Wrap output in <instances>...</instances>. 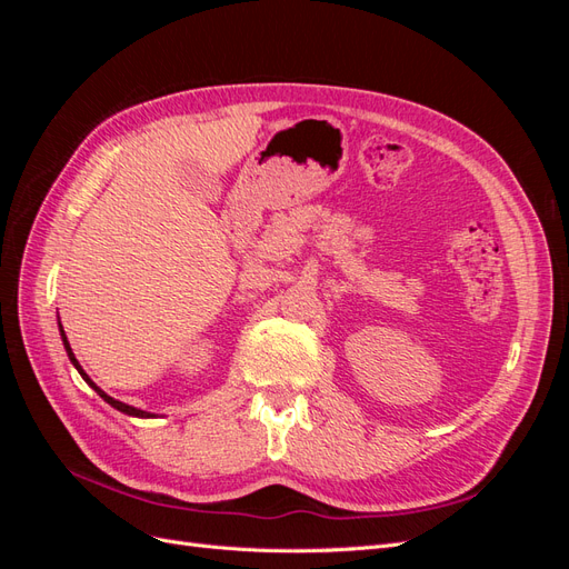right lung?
<instances>
[{
    "mask_svg": "<svg viewBox=\"0 0 569 569\" xmlns=\"http://www.w3.org/2000/svg\"><path fill=\"white\" fill-rule=\"evenodd\" d=\"M59 332H61V341H63V349H66V353H68V358H71V363L76 366V370L80 372V377L84 382H88L101 399H104L111 408H116V410H120V412H126V416H132V418H157L153 416V412H147V410H140V408H134V406H128V403H123V401H118V399H113V396H109L107 391H101L92 380H90V375L82 370V366L78 363V358H76V353H73V349H71V343H68V339H66V332H63V327H61V322H59Z\"/></svg>",
    "mask_w": 569,
    "mask_h": 569,
    "instance_id": "right-lung-1",
    "label": "right lung"
}]
</instances>
